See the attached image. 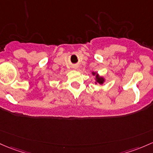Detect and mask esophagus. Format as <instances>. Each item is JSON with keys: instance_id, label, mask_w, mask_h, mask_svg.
<instances>
[{"instance_id": "esophagus-1", "label": "esophagus", "mask_w": 153, "mask_h": 153, "mask_svg": "<svg viewBox=\"0 0 153 153\" xmlns=\"http://www.w3.org/2000/svg\"><path fill=\"white\" fill-rule=\"evenodd\" d=\"M75 68V69H76V68Z\"/></svg>"}]
</instances>
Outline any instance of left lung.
Here are the masks:
<instances>
[{"label":"left lung","mask_w":153,"mask_h":153,"mask_svg":"<svg viewBox=\"0 0 153 153\" xmlns=\"http://www.w3.org/2000/svg\"><path fill=\"white\" fill-rule=\"evenodd\" d=\"M92 74H93V75H96L95 83H100V84H103V83L105 82V78H104L103 77H100L98 74L94 73V72H93Z\"/></svg>","instance_id":"obj_1"}]
</instances>
